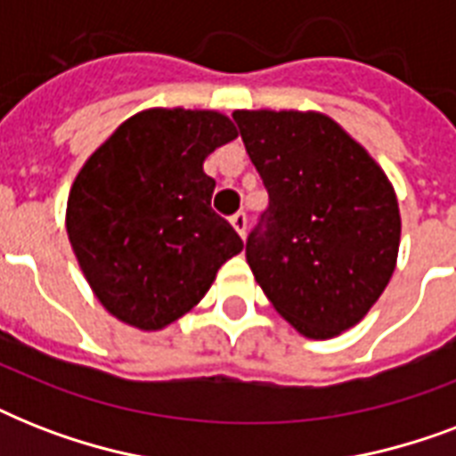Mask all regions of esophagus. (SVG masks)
I'll return each instance as SVG.
<instances>
[{
  "label": "esophagus",
  "instance_id": "1",
  "mask_svg": "<svg viewBox=\"0 0 456 456\" xmlns=\"http://www.w3.org/2000/svg\"><path fill=\"white\" fill-rule=\"evenodd\" d=\"M232 227L239 232V236H246V229H248V215L239 210L236 215H232Z\"/></svg>",
  "mask_w": 456,
  "mask_h": 456
}]
</instances>
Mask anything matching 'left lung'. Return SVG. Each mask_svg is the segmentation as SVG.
Segmentation results:
<instances>
[{"label": "left lung", "instance_id": "8db88e82", "mask_svg": "<svg viewBox=\"0 0 456 456\" xmlns=\"http://www.w3.org/2000/svg\"><path fill=\"white\" fill-rule=\"evenodd\" d=\"M270 206L246 260L274 310L307 338H333L395 270L400 210L376 160L338 123L300 110H234Z\"/></svg>", "mask_w": 456, "mask_h": 456}]
</instances>
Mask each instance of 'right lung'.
<instances>
[{"label": "right lung", "mask_w": 456, "mask_h": 456, "mask_svg": "<svg viewBox=\"0 0 456 456\" xmlns=\"http://www.w3.org/2000/svg\"><path fill=\"white\" fill-rule=\"evenodd\" d=\"M232 139L236 127L222 113L151 109L125 120L82 165L68 196V239L113 317L163 329L241 253V236L210 208L215 179L203 172Z\"/></svg>", "instance_id": "add662e5"}]
</instances>
